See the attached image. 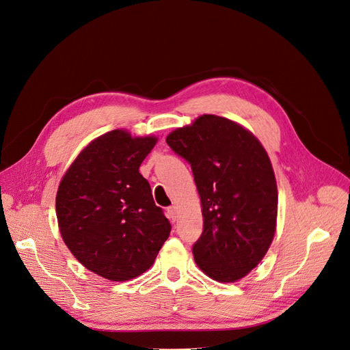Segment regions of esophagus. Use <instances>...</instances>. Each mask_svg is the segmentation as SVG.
<instances>
[{
    "instance_id": "obj_1",
    "label": "esophagus",
    "mask_w": 350,
    "mask_h": 350,
    "mask_svg": "<svg viewBox=\"0 0 350 350\" xmlns=\"http://www.w3.org/2000/svg\"><path fill=\"white\" fill-rule=\"evenodd\" d=\"M166 213H167V217H169V219H172V221H176V219H177V209H176V206H174V205H170V206H167Z\"/></svg>"
}]
</instances>
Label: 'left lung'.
<instances>
[{
    "instance_id": "8db88e82",
    "label": "left lung",
    "mask_w": 350,
    "mask_h": 350,
    "mask_svg": "<svg viewBox=\"0 0 350 350\" xmlns=\"http://www.w3.org/2000/svg\"><path fill=\"white\" fill-rule=\"evenodd\" d=\"M166 142L190 163L201 198L196 263L214 280H239L265 258L275 230L277 184L265 148L243 126L217 115L173 131Z\"/></svg>"
}]
</instances>
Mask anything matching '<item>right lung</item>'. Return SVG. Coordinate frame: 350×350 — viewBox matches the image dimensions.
<instances>
[{"mask_svg": "<svg viewBox=\"0 0 350 350\" xmlns=\"http://www.w3.org/2000/svg\"><path fill=\"white\" fill-rule=\"evenodd\" d=\"M154 136L115 129L92 141L60 181L56 214L62 238L90 271L112 282L145 273L172 225L153 201L139 166Z\"/></svg>", "mask_w": 350, "mask_h": 350, "instance_id": "right-lung-1", "label": "right lung"}]
</instances>
